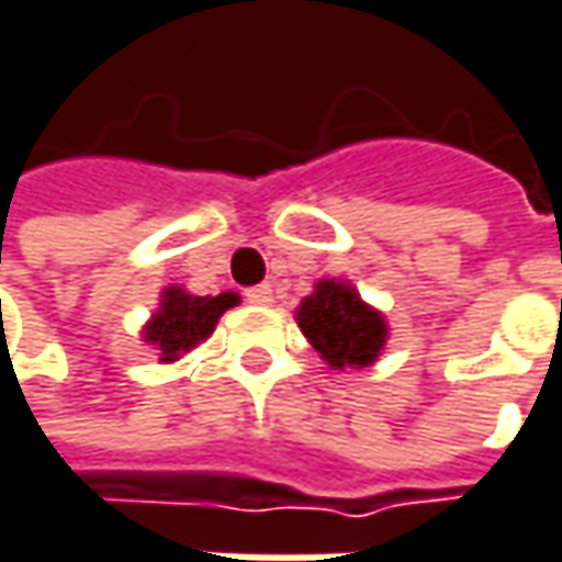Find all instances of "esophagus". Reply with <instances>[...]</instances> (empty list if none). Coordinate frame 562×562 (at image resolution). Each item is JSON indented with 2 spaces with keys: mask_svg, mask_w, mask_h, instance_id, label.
Here are the masks:
<instances>
[{
  "mask_svg": "<svg viewBox=\"0 0 562 562\" xmlns=\"http://www.w3.org/2000/svg\"><path fill=\"white\" fill-rule=\"evenodd\" d=\"M248 302L250 305H270L273 302V289H270V282H260V285H250L248 292Z\"/></svg>",
  "mask_w": 562,
  "mask_h": 562,
  "instance_id": "34e87169",
  "label": "esophagus"
}]
</instances>
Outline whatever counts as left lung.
<instances>
[{
	"label": "left lung",
	"mask_w": 562,
	"mask_h": 562,
	"mask_svg": "<svg viewBox=\"0 0 562 562\" xmlns=\"http://www.w3.org/2000/svg\"><path fill=\"white\" fill-rule=\"evenodd\" d=\"M295 321L330 369H366L387 340L381 312L366 305L344 280H321L295 308Z\"/></svg>",
	"instance_id": "8db88e82"
}]
</instances>
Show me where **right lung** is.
Here are the masks:
<instances>
[{
	"mask_svg": "<svg viewBox=\"0 0 562 562\" xmlns=\"http://www.w3.org/2000/svg\"><path fill=\"white\" fill-rule=\"evenodd\" d=\"M238 305L235 292L222 295H190L181 285H168L161 292L158 312L151 314L143 337L158 349V362H178L183 352L203 344L215 330L218 317Z\"/></svg>",
	"mask_w": 562,
	"mask_h": 562,
	"instance_id": "right-lung-1",
	"label": "right lung"
}]
</instances>
